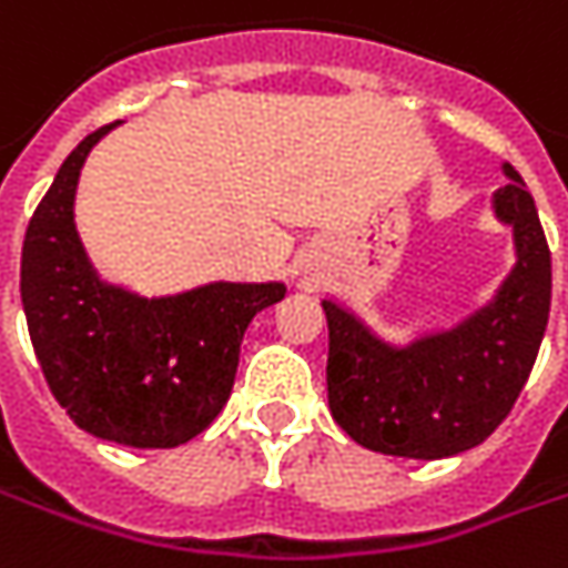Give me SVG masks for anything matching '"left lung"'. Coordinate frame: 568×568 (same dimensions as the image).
I'll use <instances>...</instances> for the list:
<instances>
[{
	"label": "left lung",
	"mask_w": 568,
	"mask_h": 568,
	"mask_svg": "<svg viewBox=\"0 0 568 568\" xmlns=\"http://www.w3.org/2000/svg\"><path fill=\"white\" fill-rule=\"evenodd\" d=\"M503 175L509 185L490 204L513 229L516 264L475 314L393 345L358 314L323 298L329 412L364 449L402 459L459 456L513 412L550 317V247L521 175L509 163Z\"/></svg>",
	"instance_id": "1"
}]
</instances>
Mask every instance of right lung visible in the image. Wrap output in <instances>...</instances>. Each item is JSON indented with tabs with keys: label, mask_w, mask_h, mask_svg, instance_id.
Instances as JSON below:
<instances>
[{
	"label": "right lung",
	"mask_w": 568,
	"mask_h": 568,
	"mask_svg": "<svg viewBox=\"0 0 568 568\" xmlns=\"http://www.w3.org/2000/svg\"><path fill=\"white\" fill-rule=\"evenodd\" d=\"M88 134L33 210L21 251V304L55 402L100 440L172 449L206 430L229 402L247 323L283 302V283H206L144 298L100 280L74 225Z\"/></svg>",
	"instance_id": "right-lung-1"
}]
</instances>
